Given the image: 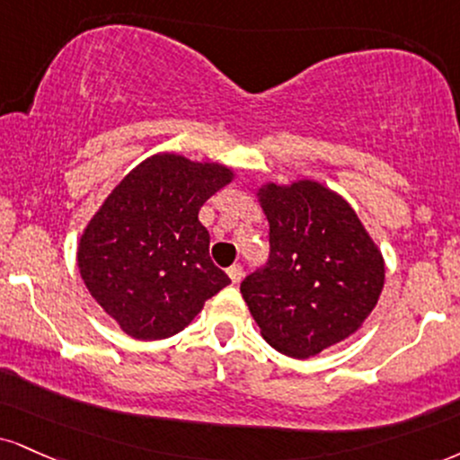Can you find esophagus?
<instances>
[{
	"label": "esophagus",
	"mask_w": 460,
	"mask_h": 460,
	"mask_svg": "<svg viewBox=\"0 0 460 460\" xmlns=\"http://www.w3.org/2000/svg\"><path fill=\"white\" fill-rule=\"evenodd\" d=\"M226 274H229V279H231V283H240L242 280V276H244V268H242L240 263H235V265H231L229 270H226Z\"/></svg>",
	"instance_id": "1"
}]
</instances>
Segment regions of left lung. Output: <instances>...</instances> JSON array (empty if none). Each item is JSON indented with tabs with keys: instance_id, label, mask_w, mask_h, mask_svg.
Segmentation results:
<instances>
[{
	"instance_id": "left-lung-1",
	"label": "left lung",
	"mask_w": 460,
	"mask_h": 460,
	"mask_svg": "<svg viewBox=\"0 0 460 460\" xmlns=\"http://www.w3.org/2000/svg\"><path fill=\"white\" fill-rule=\"evenodd\" d=\"M257 197L270 259L240 291L276 351L313 358L349 339L377 306L384 257L349 203L319 181L265 184Z\"/></svg>"
}]
</instances>
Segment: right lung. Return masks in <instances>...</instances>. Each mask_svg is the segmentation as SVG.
<instances>
[{"label":"right lung","instance_id":"1","mask_svg":"<svg viewBox=\"0 0 460 460\" xmlns=\"http://www.w3.org/2000/svg\"><path fill=\"white\" fill-rule=\"evenodd\" d=\"M234 180L218 163L180 154L143 160L111 190L79 240L83 283L132 339L177 334L231 283L209 259L199 209Z\"/></svg>","mask_w":460,"mask_h":460}]
</instances>
